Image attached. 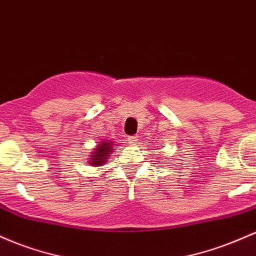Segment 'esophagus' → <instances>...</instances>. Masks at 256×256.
Here are the masks:
<instances>
[{
    "label": "esophagus",
    "mask_w": 256,
    "mask_h": 256,
    "mask_svg": "<svg viewBox=\"0 0 256 256\" xmlns=\"http://www.w3.org/2000/svg\"><path fill=\"white\" fill-rule=\"evenodd\" d=\"M128 143H130L131 146H134V143L138 142V136H137V134H134V136H128Z\"/></svg>",
    "instance_id": "obj_1"
}]
</instances>
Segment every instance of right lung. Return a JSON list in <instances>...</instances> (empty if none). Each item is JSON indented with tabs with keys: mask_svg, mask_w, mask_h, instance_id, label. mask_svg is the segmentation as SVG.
Segmentation results:
<instances>
[{
	"mask_svg": "<svg viewBox=\"0 0 256 256\" xmlns=\"http://www.w3.org/2000/svg\"><path fill=\"white\" fill-rule=\"evenodd\" d=\"M112 144H113V143L108 142V140H102V142L94 149L92 155H90L91 166L104 165L106 161H107V156H110V152L114 150Z\"/></svg>",
	"mask_w": 256,
	"mask_h": 256,
	"instance_id": "obj_1",
	"label": "right lung"
}]
</instances>
